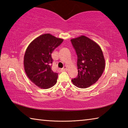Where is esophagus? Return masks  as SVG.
Wrapping results in <instances>:
<instances>
[{
	"mask_svg": "<svg viewBox=\"0 0 128 128\" xmlns=\"http://www.w3.org/2000/svg\"><path fill=\"white\" fill-rule=\"evenodd\" d=\"M67 70V67H66V66H64V67H63V68H62V71H66V70Z\"/></svg>",
	"mask_w": 128,
	"mask_h": 128,
	"instance_id": "esophagus-1",
	"label": "esophagus"
}]
</instances>
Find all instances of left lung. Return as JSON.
<instances>
[{
	"label": "left lung",
	"instance_id": "1",
	"mask_svg": "<svg viewBox=\"0 0 128 128\" xmlns=\"http://www.w3.org/2000/svg\"><path fill=\"white\" fill-rule=\"evenodd\" d=\"M77 55L78 76L72 81L77 87L85 88L94 84L103 73L105 59L100 46L87 36L70 40Z\"/></svg>",
	"mask_w": 128,
	"mask_h": 128
}]
</instances>
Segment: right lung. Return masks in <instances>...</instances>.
I'll list each match as a JSON object with an SVG mask.
<instances>
[{
    "mask_svg": "<svg viewBox=\"0 0 128 128\" xmlns=\"http://www.w3.org/2000/svg\"><path fill=\"white\" fill-rule=\"evenodd\" d=\"M62 42V39L44 34L28 46L24 59V69L30 81L38 87L47 89L57 82L58 74L51 69V54Z\"/></svg>",
    "mask_w": 128,
    "mask_h": 128,
    "instance_id": "right-lung-1",
    "label": "right lung"
}]
</instances>
